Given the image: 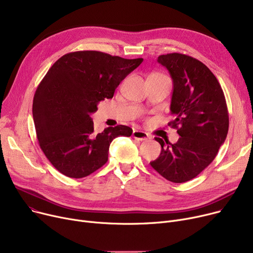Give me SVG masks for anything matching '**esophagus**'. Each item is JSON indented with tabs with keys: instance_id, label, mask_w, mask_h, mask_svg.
Listing matches in <instances>:
<instances>
[{
	"instance_id": "esophagus-1",
	"label": "esophagus",
	"mask_w": 253,
	"mask_h": 253,
	"mask_svg": "<svg viewBox=\"0 0 253 253\" xmlns=\"http://www.w3.org/2000/svg\"><path fill=\"white\" fill-rule=\"evenodd\" d=\"M132 136H133L135 139L140 140V141H144V140L150 139V135L147 133V132H144L142 130H134L133 133H132Z\"/></svg>"
}]
</instances>
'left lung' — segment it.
I'll use <instances>...</instances> for the list:
<instances>
[{"label": "left lung", "instance_id": "left-lung-1", "mask_svg": "<svg viewBox=\"0 0 253 253\" xmlns=\"http://www.w3.org/2000/svg\"><path fill=\"white\" fill-rule=\"evenodd\" d=\"M168 70L172 81L170 111L177 129V142L156 137L161 154L151 166L167 180L193 179L214 160L229 131V114L223 91L207 66L189 55L170 53L157 60Z\"/></svg>", "mask_w": 253, "mask_h": 253}]
</instances>
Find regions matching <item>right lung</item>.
I'll list each match as a JSON object with an SVG mask.
<instances>
[{
	"label": "right lung",
	"mask_w": 253,
	"mask_h": 253,
	"mask_svg": "<svg viewBox=\"0 0 253 253\" xmlns=\"http://www.w3.org/2000/svg\"><path fill=\"white\" fill-rule=\"evenodd\" d=\"M143 61L99 51L68 53L53 64L38 86L33 118L39 144L50 163L72 178L90 175L108 162L114 138L130 136L118 125L94 132L91 114Z\"/></svg>",
	"instance_id": "1"
}]
</instances>
